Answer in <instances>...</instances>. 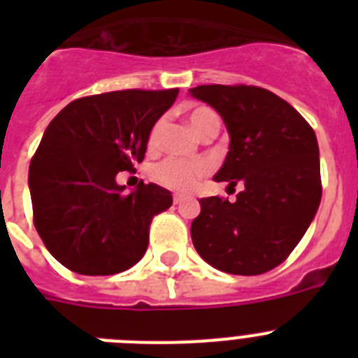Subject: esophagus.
<instances>
[{
    "label": "esophagus",
    "mask_w": 358,
    "mask_h": 358,
    "mask_svg": "<svg viewBox=\"0 0 358 358\" xmlns=\"http://www.w3.org/2000/svg\"><path fill=\"white\" fill-rule=\"evenodd\" d=\"M185 195H181V194H176L173 195V204H181L182 201H185Z\"/></svg>",
    "instance_id": "34e87169"
}]
</instances>
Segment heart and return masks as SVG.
Returning <instances> with one entry per match:
<instances>
[{"mask_svg":"<svg viewBox=\"0 0 358 358\" xmlns=\"http://www.w3.org/2000/svg\"><path fill=\"white\" fill-rule=\"evenodd\" d=\"M188 122L192 125L195 132L199 136L210 127H220V120L215 115L213 110L208 109V107H195V109L188 110ZM161 129H163V122H157L154 127H152L150 134H148V147L154 148L159 141ZM210 173V164L206 161L195 159H181V157H169V159L161 161L157 164L152 176L159 185L166 186L170 189H176V192H189L199 185L201 179Z\"/></svg>","mask_w":358,"mask_h":358,"instance_id":"heart-1","label":"heart"}]
</instances>
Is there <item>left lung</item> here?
Instances as JSON below:
<instances>
[{
  "label": "left lung",
  "instance_id": "8db88e82",
  "mask_svg": "<svg viewBox=\"0 0 358 358\" xmlns=\"http://www.w3.org/2000/svg\"><path fill=\"white\" fill-rule=\"evenodd\" d=\"M189 94L217 110L229 150L215 181L242 182L235 202L201 199L192 242L211 267L264 274L292 252L321 202L315 132L283 98L255 85H197Z\"/></svg>",
  "mask_w": 358,
  "mask_h": 358
}]
</instances>
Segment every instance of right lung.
Listing matches in <instances>:
<instances>
[{
    "instance_id": "obj_1",
    "label": "right lung",
    "mask_w": 358,
    "mask_h": 358,
    "mask_svg": "<svg viewBox=\"0 0 358 358\" xmlns=\"http://www.w3.org/2000/svg\"><path fill=\"white\" fill-rule=\"evenodd\" d=\"M179 90L113 91L78 98L50 122L30 163L34 222L57 262L85 276L127 271L143 258L152 217L169 189L116 182L147 152L148 134Z\"/></svg>"
}]
</instances>
